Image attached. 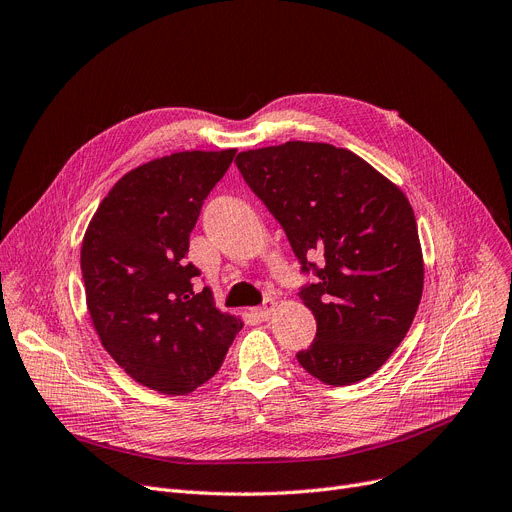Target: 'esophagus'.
I'll use <instances>...</instances> for the list:
<instances>
[{
  "label": "esophagus",
  "instance_id": "1",
  "mask_svg": "<svg viewBox=\"0 0 512 512\" xmlns=\"http://www.w3.org/2000/svg\"><path fill=\"white\" fill-rule=\"evenodd\" d=\"M275 308H277V300H273V298H269L266 300L258 310H256V314L260 316L262 321H266V319H271L273 316V312H275Z\"/></svg>",
  "mask_w": 512,
  "mask_h": 512
}]
</instances>
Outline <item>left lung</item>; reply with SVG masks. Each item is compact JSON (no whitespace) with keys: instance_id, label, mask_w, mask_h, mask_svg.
<instances>
[{"instance_id":"obj_1","label":"left lung","mask_w":512,"mask_h":512,"mask_svg":"<svg viewBox=\"0 0 512 512\" xmlns=\"http://www.w3.org/2000/svg\"><path fill=\"white\" fill-rule=\"evenodd\" d=\"M243 179L281 223L302 269L316 339L298 352L327 385L367 379L406 337L423 296L425 264L404 191L346 148L287 141L239 152ZM326 260L323 270L307 262Z\"/></svg>"}]
</instances>
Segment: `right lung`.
<instances>
[{
    "instance_id": "obj_1",
    "label": "right lung",
    "mask_w": 512,
    "mask_h": 512,
    "mask_svg": "<svg viewBox=\"0 0 512 512\" xmlns=\"http://www.w3.org/2000/svg\"><path fill=\"white\" fill-rule=\"evenodd\" d=\"M235 148L177 152L120 177L97 206L81 243L91 325L131 379L158 394L185 396L216 375L241 331L212 289L196 291L200 271L185 262L210 189Z\"/></svg>"
}]
</instances>
